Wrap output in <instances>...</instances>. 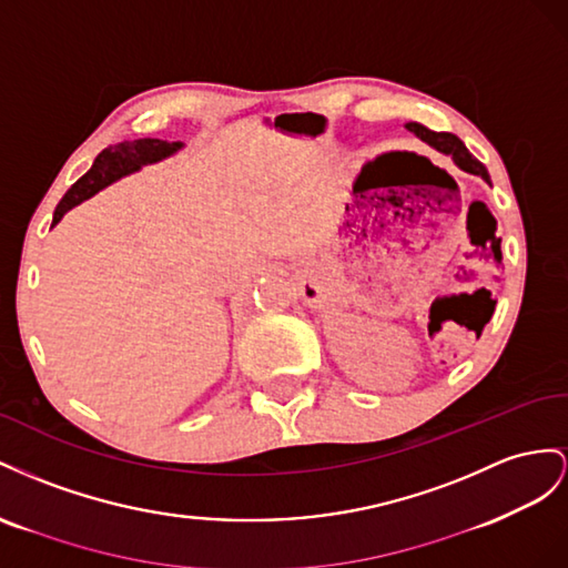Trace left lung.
I'll use <instances>...</instances> for the list:
<instances>
[{"instance_id": "left-lung-1", "label": "left lung", "mask_w": 568, "mask_h": 568, "mask_svg": "<svg viewBox=\"0 0 568 568\" xmlns=\"http://www.w3.org/2000/svg\"><path fill=\"white\" fill-rule=\"evenodd\" d=\"M407 131H412L418 140H424L426 144H430L433 150L452 156V161H455V164H457L462 171L480 175L483 181H490L488 169H485V166L480 164V161H478L471 152L466 150V144H464L457 135H452V133H435V131H430V128L420 125V123H416V121L407 123Z\"/></svg>"}]
</instances>
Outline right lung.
<instances>
[{
    "mask_svg": "<svg viewBox=\"0 0 568 568\" xmlns=\"http://www.w3.org/2000/svg\"><path fill=\"white\" fill-rule=\"evenodd\" d=\"M181 150H183V142H166V140H154V138L125 140V142L113 144V148H106L100 156L94 159L92 169L80 178L67 194H63L61 202L54 209L52 225H57L63 219V214L71 212L73 206L90 200L92 194L104 190L106 185L121 181L123 175H131L142 166L156 164V161H164Z\"/></svg>",
    "mask_w": 568,
    "mask_h": 568,
    "instance_id": "right-lung-1",
    "label": "right lung"
}]
</instances>
